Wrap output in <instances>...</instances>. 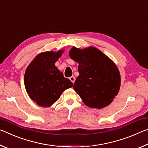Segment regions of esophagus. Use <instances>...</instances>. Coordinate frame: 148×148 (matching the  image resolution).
I'll use <instances>...</instances> for the list:
<instances>
[{
	"mask_svg": "<svg viewBox=\"0 0 148 148\" xmlns=\"http://www.w3.org/2000/svg\"><path fill=\"white\" fill-rule=\"evenodd\" d=\"M69 79H70V80H71V81L72 82V83H73V84L74 83V82H75V77H74V76L70 77Z\"/></svg>",
	"mask_w": 148,
	"mask_h": 148,
	"instance_id": "obj_1",
	"label": "esophagus"
}]
</instances>
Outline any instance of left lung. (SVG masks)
<instances>
[{
	"label": "left lung",
	"mask_w": 148,
	"mask_h": 148,
	"mask_svg": "<svg viewBox=\"0 0 148 148\" xmlns=\"http://www.w3.org/2000/svg\"><path fill=\"white\" fill-rule=\"evenodd\" d=\"M69 55L79 64V74L73 87L84 104L98 109L109 105L118 93L121 84L114 62L93 47L84 49L74 47Z\"/></svg>",
	"instance_id": "8db88e82"
}]
</instances>
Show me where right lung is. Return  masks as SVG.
<instances>
[{"instance_id":"add662e5","label":"right lung","mask_w":148,"mask_h":148,"mask_svg":"<svg viewBox=\"0 0 148 148\" xmlns=\"http://www.w3.org/2000/svg\"><path fill=\"white\" fill-rule=\"evenodd\" d=\"M64 51H47L35 57L26 70L24 84L32 101L40 106H51L73 84L65 78L55 63Z\"/></svg>"}]
</instances>
